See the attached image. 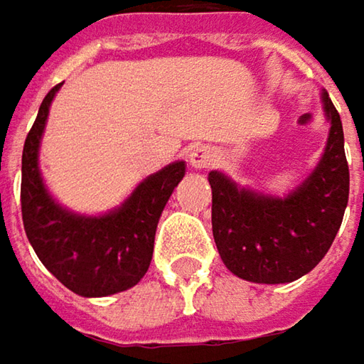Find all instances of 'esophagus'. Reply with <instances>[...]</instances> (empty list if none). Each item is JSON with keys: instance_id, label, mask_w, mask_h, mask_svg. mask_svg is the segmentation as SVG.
Returning <instances> with one entry per match:
<instances>
[{"instance_id": "34e87169", "label": "esophagus", "mask_w": 364, "mask_h": 364, "mask_svg": "<svg viewBox=\"0 0 364 364\" xmlns=\"http://www.w3.org/2000/svg\"><path fill=\"white\" fill-rule=\"evenodd\" d=\"M189 158V164L196 168V171H202V168H210L216 160V151L210 146H193L187 154Z\"/></svg>"}]
</instances>
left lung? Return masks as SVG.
<instances>
[{
	"label": "left lung",
	"instance_id": "8db88e82",
	"mask_svg": "<svg viewBox=\"0 0 364 364\" xmlns=\"http://www.w3.org/2000/svg\"><path fill=\"white\" fill-rule=\"evenodd\" d=\"M331 120L325 154L313 175L287 198L240 189L213 171V235L227 269L254 283H289L321 262L342 225L350 193L342 120L327 95Z\"/></svg>",
	"mask_w": 364,
	"mask_h": 364
}]
</instances>
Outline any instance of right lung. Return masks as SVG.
I'll return each instance as SVG.
<instances>
[{
  "label": "right lung",
  "mask_w": 364,
  "mask_h": 364,
  "mask_svg": "<svg viewBox=\"0 0 364 364\" xmlns=\"http://www.w3.org/2000/svg\"><path fill=\"white\" fill-rule=\"evenodd\" d=\"M60 85L41 102L24 141L22 223L39 260L60 283L85 298L110 296L133 287L148 273L158 218L185 175V162H173L149 175L110 215L79 216L60 208L39 175V141Z\"/></svg>",
  "instance_id": "right-lung-1"
}]
</instances>
